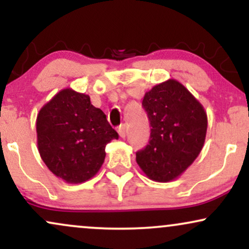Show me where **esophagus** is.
<instances>
[{
    "mask_svg": "<svg viewBox=\"0 0 249 249\" xmlns=\"http://www.w3.org/2000/svg\"><path fill=\"white\" fill-rule=\"evenodd\" d=\"M117 131H118L119 136H121L122 138H125V136H126V126H125V124H122Z\"/></svg>",
    "mask_w": 249,
    "mask_h": 249,
    "instance_id": "1",
    "label": "esophagus"
}]
</instances>
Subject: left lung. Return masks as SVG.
<instances>
[{"mask_svg":"<svg viewBox=\"0 0 249 249\" xmlns=\"http://www.w3.org/2000/svg\"><path fill=\"white\" fill-rule=\"evenodd\" d=\"M142 107L147 112L151 134L146 147L136 153L137 164L151 180L172 181L202 150L207 132L206 111L176 79L147 91Z\"/></svg>","mask_w":249,"mask_h":249,"instance_id":"obj_1","label":"left lung"}]
</instances>
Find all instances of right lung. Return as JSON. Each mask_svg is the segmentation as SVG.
<instances>
[{
  "label": "right lung",
  "mask_w": 249,
  "mask_h": 249,
  "mask_svg": "<svg viewBox=\"0 0 249 249\" xmlns=\"http://www.w3.org/2000/svg\"><path fill=\"white\" fill-rule=\"evenodd\" d=\"M37 146L42 160L56 177L69 184L91 179L105 159V146L118 133L90 97L63 89L39 110Z\"/></svg>",
  "instance_id": "obj_1"
}]
</instances>
